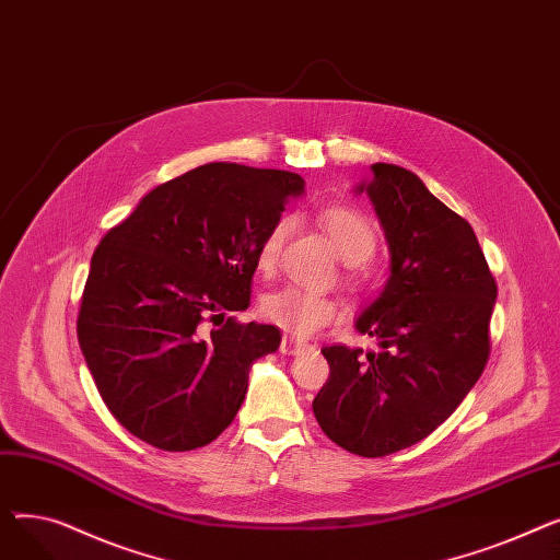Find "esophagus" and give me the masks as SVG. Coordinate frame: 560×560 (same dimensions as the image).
<instances>
[{
    "mask_svg": "<svg viewBox=\"0 0 560 560\" xmlns=\"http://www.w3.org/2000/svg\"><path fill=\"white\" fill-rule=\"evenodd\" d=\"M281 354H288V357H298V354H302V351H306V349H311L308 345H304V342H300V340H295L292 336H283V340H281Z\"/></svg>",
    "mask_w": 560,
    "mask_h": 560,
    "instance_id": "esophagus-1",
    "label": "esophagus"
}]
</instances>
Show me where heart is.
Listing matches in <instances>:
<instances>
[{"label": "heart", "instance_id": "obj_1", "mask_svg": "<svg viewBox=\"0 0 560 560\" xmlns=\"http://www.w3.org/2000/svg\"><path fill=\"white\" fill-rule=\"evenodd\" d=\"M319 222L329 233L338 256L347 265H361L372 258L376 249V231L363 213L347 209V206H331V209L319 215ZM290 226L292 218L281 215L265 231L256 256L260 270L275 268ZM260 315L290 336L308 338L322 327H327L338 315V304L327 295H319V292L285 285L268 292L260 300Z\"/></svg>", "mask_w": 560, "mask_h": 560}]
</instances>
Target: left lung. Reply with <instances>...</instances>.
Segmentation results:
<instances>
[{"instance_id": "left-lung-1", "label": "left lung", "mask_w": 560, "mask_h": 560, "mask_svg": "<svg viewBox=\"0 0 560 560\" xmlns=\"http://www.w3.org/2000/svg\"><path fill=\"white\" fill-rule=\"evenodd\" d=\"M365 192L386 233L390 277L354 327L378 351L325 347L329 381L313 413L336 445L365 458L420 443L479 381L497 283L477 235L418 174L372 165Z\"/></svg>"}]
</instances>
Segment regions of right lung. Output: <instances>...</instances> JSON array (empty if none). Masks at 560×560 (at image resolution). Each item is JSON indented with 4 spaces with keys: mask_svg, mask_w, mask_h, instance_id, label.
Returning <instances> with one entry per match:
<instances>
[{
    "mask_svg": "<svg viewBox=\"0 0 560 560\" xmlns=\"http://www.w3.org/2000/svg\"><path fill=\"white\" fill-rule=\"evenodd\" d=\"M302 195L295 172L209 163L147 192L102 238L77 334L104 404L142 443L188 452L233 422L281 334L224 315L249 306L262 235Z\"/></svg>",
    "mask_w": 560,
    "mask_h": 560,
    "instance_id": "obj_1",
    "label": "right lung"
}]
</instances>
